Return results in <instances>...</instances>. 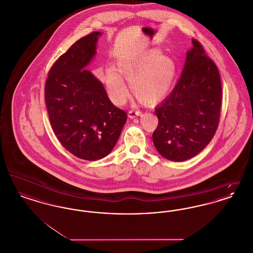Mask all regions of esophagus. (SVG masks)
Listing matches in <instances>:
<instances>
[{"instance_id":"esophagus-1","label":"esophagus","mask_w":253,"mask_h":253,"mask_svg":"<svg viewBox=\"0 0 253 253\" xmlns=\"http://www.w3.org/2000/svg\"><path fill=\"white\" fill-rule=\"evenodd\" d=\"M140 111H138V110H130L129 111V113H128V117L130 118V119H133V118H135V117H138V116H140Z\"/></svg>"}]
</instances>
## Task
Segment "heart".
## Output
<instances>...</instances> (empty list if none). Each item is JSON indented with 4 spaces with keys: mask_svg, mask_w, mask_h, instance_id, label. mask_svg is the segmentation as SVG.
Instances as JSON below:
<instances>
[{
    "mask_svg": "<svg viewBox=\"0 0 253 253\" xmlns=\"http://www.w3.org/2000/svg\"><path fill=\"white\" fill-rule=\"evenodd\" d=\"M117 71L105 70V84L112 100L122 105L129 96L130 83L133 95L145 104H155L168 95L176 75V64L159 49H151L139 56L119 60Z\"/></svg>",
    "mask_w": 253,
    "mask_h": 253,
    "instance_id": "b5f03b06",
    "label": "heart"
}]
</instances>
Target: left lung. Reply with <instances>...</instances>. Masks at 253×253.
<instances>
[{
    "label": "left lung",
    "mask_w": 253,
    "mask_h": 253,
    "mask_svg": "<svg viewBox=\"0 0 253 253\" xmlns=\"http://www.w3.org/2000/svg\"><path fill=\"white\" fill-rule=\"evenodd\" d=\"M192 42L177 84L155 110L158 124L154 144L162 157L177 162L199 154L212 139L220 121V74L203 45L195 39Z\"/></svg>",
    "instance_id": "1"
}]
</instances>
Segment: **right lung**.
<instances>
[{
	"instance_id": "obj_1",
	"label": "right lung",
	"mask_w": 253,
	"mask_h": 253,
	"mask_svg": "<svg viewBox=\"0 0 253 253\" xmlns=\"http://www.w3.org/2000/svg\"><path fill=\"white\" fill-rule=\"evenodd\" d=\"M100 32L81 38L49 70L44 95L52 129L75 157L95 161L110 154L127 121L102 84L85 66L96 54Z\"/></svg>"
}]
</instances>
